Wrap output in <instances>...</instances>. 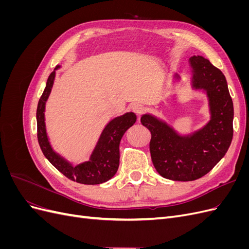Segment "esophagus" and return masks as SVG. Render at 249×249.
Instances as JSON below:
<instances>
[{
    "label": "esophagus",
    "instance_id": "1",
    "mask_svg": "<svg viewBox=\"0 0 249 249\" xmlns=\"http://www.w3.org/2000/svg\"><path fill=\"white\" fill-rule=\"evenodd\" d=\"M132 110H133V112H134L135 114H136L138 117H140V115H142L143 112L145 111L144 107H143L142 105H140V104H134V105H132Z\"/></svg>",
    "mask_w": 249,
    "mask_h": 249
}]
</instances>
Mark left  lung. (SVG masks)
<instances>
[{
    "instance_id": "obj_1",
    "label": "left lung",
    "mask_w": 249,
    "mask_h": 249,
    "mask_svg": "<svg viewBox=\"0 0 249 249\" xmlns=\"http://www.w3.org/2000/svg\"><path fill=\"white\" fill-rule=\"evenodd\" d=\"M192 83L207 91L211 120L190 136H179L168 124L145 114L141 124L152 134L149 150L156 170L165 178L189 182L214 168L232 139L233 105L224 74L208 59L193 56Z\"/></svg>"
}]
</instances>
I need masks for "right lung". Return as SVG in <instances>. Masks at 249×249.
<instances>
[{"instance_id":"add662e5","label":"right lung","mask_w":249,"mask_h":249,"mask_svg":"<svg viewBox=\"0 0 249 249\" xmlns=\"http://www.w3.org/2000/svg\"><path fill=\"white\" fill-rule=\"evenodd\" d=\"M59 66H56V70ZM55 71H52L47 81V86L39 99L37 106V138L43 155L54 166L73 182L84 185H97L107 182L114 177L119 166V143L125 131L136 122L134 113H125L124 115L116 117L105 127L99 142L90 157L88 162L72 166L63 158L57 155L52 149L48 140L46 124H44V107L51 93L53 83L55 79Z\"/></svg>"}]
</instances>
